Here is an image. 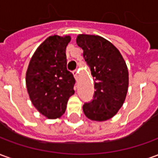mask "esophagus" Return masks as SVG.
Returning <instances> with one entry per match:
<instances>
[{
	"label": "esophagus",
	"mask_w": 158,
	"mask_h": 158,
	"mask_svg": "<svg viewBox=\"0 0 158 158\" xmlns=\"http://www.w3.org/2000/svg\"><path fill=\"white\" fill-rule=\"evenodd\" d=\"M79 71L78 70H74L73 71V76H74V78H75L76 80H78V78H79Z\"/></svg>",
	"instance_id": "esophagus-1"
}]
</instances>
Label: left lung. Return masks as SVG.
I'll return each mask as SVG.
<instances>
[{"instance_id": "1", "label": "left lung", "mask_w": 158, "mask_h": 158, "mask_svg": "<svg viewBox=\"0 0 158 158\" xmlns=\"http://www.w3.org/2000/svg\"><path fill=\"white\" fill-rule=\"evenodd\" d=\"M77 45L94 79L93 99L83 106L88 118L106 121L121 108L129 86V72L125 61L114 45L98 35H79Z\"/></svg>"}]
</instances>
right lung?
<instances>
[{
    "label": "right lung",
    "instance_id": "add662e5",
    "mask_svg": "<svg viewBox=\"0 0 158 158\" xmlns=\"http://www.w3.org/2000/svg\"><path fill=\"white\" fill-rule=\"evenodd\" d=\"M70 40V36L48 37L34 53L26 72L29 98L47 118L62 116L74 94L75 79L67 69L66 47Z\"/></svg>",
    "mask_w": 158,
    "mask_h": 158
}]
</instances>
